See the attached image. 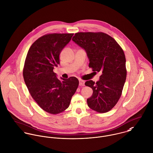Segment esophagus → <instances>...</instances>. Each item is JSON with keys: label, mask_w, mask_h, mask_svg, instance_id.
I'll return each mask as SVG.
<instances>
[{"label": "esophagus", "mask_w": 153, "mask_h": 153, "mask_svg": "<svg viewBox=\"0 0 153 153\" xmlns=\"http://www.w3.org/2000/svg\"><path fill=\"white\" fill-rule=\"evenodd\" d=\"M79 85L81 87H83L85 85V81L84 80H82V79H79Z\"/></svg>", "instance_id": "obj_1"}]
</instances>
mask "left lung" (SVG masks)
<instances>
[{"label": "left lung", "mask_w": 153, "mask_h": 153, "mask_svg": "<svg viewBox=\"0 0 153 153\" xmlns=\"http://www.w3.org/2000/svg\"><path fill=\"white\" fill-rule=\"evenodd\" d=\"M72 41L86 51L89 67L102 73L96 83L92 80L85 83L93 90L88 105L97 112H107L120 100L126 80L124 52L112 37L101 32H78Z\"/></svg>", "instance_id": "1"}]
</instances>
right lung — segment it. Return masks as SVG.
<instances>
[{
  "label": "right lung",
  "mask_w": 153,
  "mask_h": 153,
  "mask_svg": "<svg viewBox=\"0 0 153 153\" xmlns=\"http://www.w3.org/2000/svg\"><path fill=\"white\" fill-rule=\"evenodd\" d=\"M74 33H49L38 38L30 47L23 69L29 92L38 105L51 114L67 109L79 85L74 76L58 79L53 72L59 64V55Z\"/></svg>",
  "instance_id": "right-lung-1"
}]
</instances>
